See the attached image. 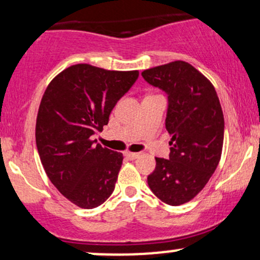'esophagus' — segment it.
I'll use <instances>...</instances> for the list:
<instances>
[{"instance_id":"34e87169","label":"esophagus","mask_w":260,"mask_h":260,"mask_svg":"<svg viewBox=\"0 0 260 260\" xmlns=\"http://www.w3.org/2000/svg\"><path fill=\"white\" fill-rule=\"evenodd\" d=\"M124 155L127 156L128 159H131V160H135V159L138 158V156L141 155V154H139V153H131V152H127V153H124Z\"/></svg>"}]
</instances>
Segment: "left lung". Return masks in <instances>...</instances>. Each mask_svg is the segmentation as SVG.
<instances>
[{"instance_id":"left-lung-1","label":"left lung","mask_w":260,"mask_h":260,"mask_svg":"<svg viewBox=\"0 0 260 260\" xmlns=\"http://www.w3.org/2000/svg\"><path fill=\"white\" fill-rule=\"evenodd\" d=\"M142 76L168 96L165 127L172 137L169 159L155 158L148 185L162 202L190 201L215 173L223 145L224 119L212 84L181 60L144 70Z\"/></svg>"}]
</instances>
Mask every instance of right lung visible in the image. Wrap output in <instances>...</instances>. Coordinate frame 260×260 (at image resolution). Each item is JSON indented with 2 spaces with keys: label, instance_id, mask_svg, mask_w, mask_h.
Masks as SVG:
<instances>
[{
  "label": "right lung",
  "instance_id": "1",
  "mask_svg": "<svg viewBox=\"0 0 260 260\" xmlns=\"http://www.w3.org/2000/svg\"><path fill=\"white\" fill-rule=\"evenodd\" d=\"M135 71L76 64L55 76L43 95L36 142L49 180L81 209H95L115 190L122 153L91 137L108 123L111 111L138 79Z\"/></svg>",
  "mask_w": 260,
  "mask_h": 260
}]
</instances>
